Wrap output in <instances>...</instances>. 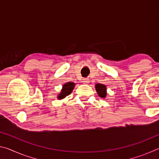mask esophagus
Masks as SVG:
<instances>
[{"label": "esophagus", "mask_w": 159, "mask_h": 159, "mask_svg": "<svg viewBox=\"0 0 159 159\" xmlns=\"http://www.w3.org/2000/svg\"><path fill=\"white\" fill-rule=\"evenodd\" d=\"M82 82L84 83V84H88V83H89V79H83Z\"/></svg>", "instance_id": "obj_1"}]
</instances>
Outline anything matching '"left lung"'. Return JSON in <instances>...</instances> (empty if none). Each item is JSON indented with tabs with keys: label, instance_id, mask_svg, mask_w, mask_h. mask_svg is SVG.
I'll list each match as a JSON object with an SVG mask.
<instances>
[{
	"label": "left lung",
	"instance_id": "1",
	"mask_svg": "<svg viewBox=\"0 0 159 159\" xmlns=\"http://www.w3.org/2000/svg\"><path fill=\"white\" fill-rule=\"evenodd\" d=\"M95 88H96V91L98 94L99 95V97L104 98H105L107 95V91H106V86L102 84H97L95 85Z\"/></svg>",
	"mask_w": 159,
	"mask_h": 159
}]
</instances>
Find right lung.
<instances>
[{
  "instance_id": "add662e5",
  "label": "right lung",
  "mask_w": 159,
  "mask_h": 159,
  "mask_svg": "<svg viewBox=\"0 0 159 159\" xmlns=\"http://www.w3.org/2000/svg\"><path fill=\"white\" fill-rule=\"evenodd\" d=\"M74 83L71 82H68L66 83V84H64L63 85V88L62 90H61V93L58 95V98L60 99H61L65 98L67 95H70L74 89Z\"/></svg>"
}]
</instances>
